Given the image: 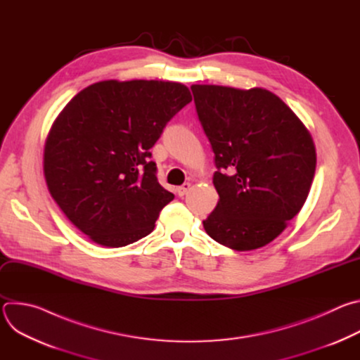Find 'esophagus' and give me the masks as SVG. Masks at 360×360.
<instances>
[{
  "label": "esophagus",
  "mask_w": 360,
  "mask_h": 360,
  "mask_svg": "<svg viewBox=\"0 0 360 360\" xmlns=\"http://www.w3.org/2000/svg\"><path fill=\"white\" fill-rule=\"evenodd\" d=\"M189 189H191V184H189V182H185L184 185H181V186L176 188V192H178L179 196H184L185 193H188Z\"/></svg>",
  "instance_id": "1"
}]
</instances>
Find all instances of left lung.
Returning a JSON list of instances; mask_svg holds the SVG:
<instances>
[{"label":"left lung","mask_w":360,"mask_h":360,"mask_svg":"<svg viewBox=\"0 0 360 360\" xmlns=\"http://www.w3.org/2000/svg\"><path fill=\"white\" fill-rule=\"evenodd\" d=\"M191 89L218 168L219 200L203 228L233 250L262 248L283 232L309 195L316 168L312 135L268 89Z\"/></svg>","instance_id":"8db88e82"}]
</instances>
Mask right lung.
<instances>
[{
    "label": "right lung",
    "instance_id": "1",
    "mask_svg": "<svg viewBox=\"0 0 360 360\" xmlns=\"http://www.w3.org/2000/svg\"><path fill=\"white\" fill-rule=\"evenodd\" d=\"M192 101L184 84L95 82L51 127L44 176L65 217L92 242L121 248L149 235L174 193L157 178L149 149Z\"/></svg>",
    "mask_w": 360,
    "mask_h": 360
}]
</instances>
